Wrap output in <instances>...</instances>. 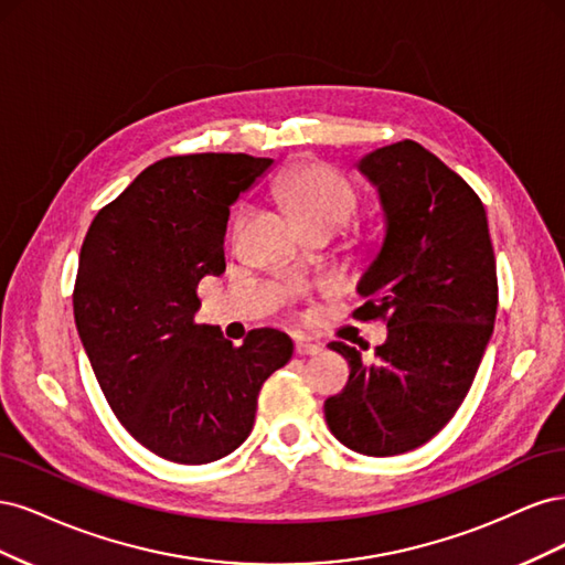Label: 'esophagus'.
Masks as SVG:
<instances>
[{
    "label": "esophagus",
    "instance_id": "1",
    "mask_svg": "<svg viewBox=\"0 0 565 565\" xmlns=\"http://www.w3.org/2000/svg\"><path fill=\"white\" fill-rule=\"evenodd\" d=\"M295 351H297L299 355H318V353L322 351V347H320V344H311V341H297Z\"/></svg>",
    "mask_w": 565,
    "mask_h": 565
}]
</instances>
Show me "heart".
Wrapping results in <instances>:
<instances>
[{
	"label": "heart",
	"instance_id": "1",
	"mask_svg": "<svg viewBox=\"0 0 565 565\" xmlns=\"http://www.w3.org/2000/svg\"><path fill=\"white\" fill-rule=\"evenodd\" d=\"M278 195L301 226L341 228L355 212V191L344 174L322 162L297 164L278 179Z\"/></svg>",
	"mask_w": 565,
	"mask_h": 565
}]
</instances>
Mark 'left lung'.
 Returning a JSON list of instances; mask_svg holds the SVG:
<instances>
[{
  "label": "left lung",
  "mask_w": 565,
  "mask_h": 565,
  "mask_svg": "<svg viewBox=\"0 0 565 565\" xmlns=\"http://www.w3.org/2000/svg\"><path fill=\"white\" fill-rule=\"evenodd\" d=\"M358 169L377 185L386 235L353 318L386 320L388 337L372 363L332 341L351 374L324 419L347 448L391 457L431 440L467 398L494 328L498 268L481 198L434 152L398 141Z\"/></svg>",
  "instance_id": "8db88e82"
}]
</instances>
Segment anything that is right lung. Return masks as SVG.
Listing matches in <instances>:
<instances>
[{
	"instance_id": "1",
	"label": "right lung",
	"mask_w": 565,
	"mask_h": 565,
	"mask_svg": "<svg viewBox=\"0 0 565 565\" xmlns=\"http://www.w3.org/2000/svg\"><path fill=\"white\" fill-rule=\"evenodd\" d=\"M273 160L174 156L146 167L96 214L79 252L75 324L115 417L143 448L207 465L249 436L264 382L292 358L285 332L233 347L198 324V282L226 270L231 204Z\"/></svg>"
}]
</instances>
